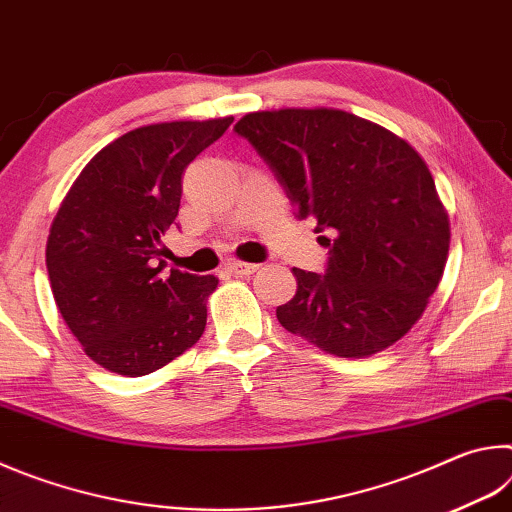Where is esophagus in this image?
I'll use <instances>...</instances> for the list:
<instances>
[{"instance_id":"obj_1","label":"esophagus","mask_w":512,"mask_h":512,"mask_svg":"<svg viewBox=\"0 0 512 512\" xmlns=\"http://www.w3.org/2000/svg\"><path fill=\"white\" fill-rule=\"evenodd\" d=\"M225 268H228L232 275H253L259 266L248 264V262H228V266Z\"/></svg>"}]
</instances>
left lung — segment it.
<instances>
[{
    "instance_id": "1",
    "label": "left lung",
    "mask_w": 512,
    "mask_h": 512,
    "mask_svg": "<svg viewBox=\"0 0 512 512\" xmlns=\"http://www.w3.org/2000/svg\"><path fill=\"white\" fill-rule=\"evenodd\" d=\"M275 173L298 219H316L325 275L293 268L277 320L345 359L386 350L418 323L449 253L427 164L402 137L334 108L248 112L235 126Z\"/></svg>"
}]
</instances>
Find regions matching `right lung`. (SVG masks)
<instances>
[{
  "instance_id": "obj_1",
  "label": "right lung",
  "mask_w": 512,
  "mask_h": 512,
  "mask_svg": "<svg viewBox=\"0 0 512 512\" xmlns=\"http://www.w3.org/2000/svg\"><path fill=\"white\" fill-rule=\"evenodd\" d=\"M232 117L135 128L94 155L51 223L47 271L60 316L85 354L142 377L201 339L214 275L171 268L162 237L176 223L183 173Z\"/></svg>"
}]
</instances>
